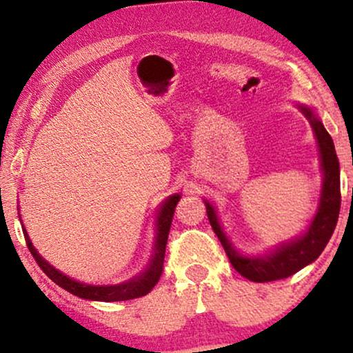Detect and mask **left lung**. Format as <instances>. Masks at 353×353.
<instances>
[{"instance_id":"1","label":"left lung","mask_w":353,"mask_h":353,"mask_svg":"<svg viewBox=\"0 0 353 353\" xmlns=\"http://www.w3.org/2000/svg\"><path fill=\"white\" fill-rule=\"evenodd\" d=\"M302 111L307 116V119L310 121L312 129H314L315 137L319 141L323 171V188L319 212L312 221L309 230L302 237L295 239L289 244L277 247L272 254L265 255V257H242L230 245L228 237H225L221 225H219L216 212L210 208V204L205 202L209 222L219 241H221L222 247H224L230 264L242 277L249 279L252 282H272L279 281V279L290 277V275L299 272L322 254V250L329 244L332 234H334L335 225H337L342 196H340V164L334 148V141H332L327 129L323 128V124L312 114L310 109L302 108Z\"/></svg>"}]
</instances>
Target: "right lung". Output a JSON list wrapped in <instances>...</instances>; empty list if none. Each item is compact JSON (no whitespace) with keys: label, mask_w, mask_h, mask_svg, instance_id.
I'll use <instances>...</instances> for the list:
<instances>
[{"label":"right lung","mask_w":353,"mask_h":353,"mask_svg":"<svg viewBox=\"0 0 353 353\" xmlns=\"http://www.w3.org/2000/svg\"><path fill=\"white\" fill-rule=\"evenodd\" d=\"M181 196H171L168 201L164 202L163 208H161L159 217H157V241H156V249H154V257L149 264V269L144 274H141L139 277H134L132 281L119 283V285H84V283L72 281V279L66 277L63 272L56 270L54 267L48 264L46 261L36 252V249L31 244L30 237H28L26 230L23 229L24 241H26L28 249H30L31 255L34 257V261L38 262V265L41 267V270L52 282L58 283L59 287H63L64 290L71 292L72 295H78L81 299H88V301H101V302H119V301H131V299L143 297V295L149 294L152 290V287L159 282L161 275H163L164 269V255H165V244H168L169 230H171L174 210H176L177 202H179Z\"/></svg>","instance_id":"1"}]
</instances>
